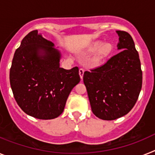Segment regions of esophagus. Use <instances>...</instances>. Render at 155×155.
<instances>
[{"mask_svg":"<svg viewBox=\"0 0 155 155\" xmlns=\"http://www.w3.org/2000/svg\"><path fill=\"white\" fill-rule=\"evenodd\" d=\"M79 74H80V78H81V80H82V79H83V77H84V69H83V68H80V69L79 70Z\"/></svg>","mask_w":155,"mask_h":155,"instance_id":"obj_1","label":"esophagus"}]
</instances>
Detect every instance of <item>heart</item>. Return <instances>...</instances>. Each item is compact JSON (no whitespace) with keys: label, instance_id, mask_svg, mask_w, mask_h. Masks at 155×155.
Here are the masks:
<instances>
[{"label":"heart","instance_id":"obj_1","mask_svg":"<svg viewBox=\"0 0 155 155\" xmlns=\"http://www.w3.org/2000/svg\"><path fill=\"white\" fill-rule=\"evenodd\" d=\"M112 49L113 47H112L111 44L108 43V42L103 43L102 41H97L90 45L87 51L88 53H94L96 52L95 56H94V61L97 63H99V62L102 61L105 58H107L108 55L112 51Z\"/></svg>","mask_w":155,"mask_h":155}]
</instances>
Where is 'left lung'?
Masks as SVG:
<instances>
[{
  "instance_id": "8db88e82",
  "label": "left lung",
  "mask_w": 155,
  "mask_h": 155,
  "mask_svg": "<svg viewBox=\"0 0 155 155\" xmlns=\"http://www.w3.org/2000/svg\"><path fill=\"white\" fill-rule=\"evenodd\" d=\"M117 50L104 65L84 74L93 114L105 120L126 115L135 106L142 88L141 64L132 36L117 31Z\"/></svg>"
}]
</instances>
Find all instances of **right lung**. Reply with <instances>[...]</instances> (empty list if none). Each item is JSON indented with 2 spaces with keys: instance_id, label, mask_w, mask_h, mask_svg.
<instances>
[{
  "instance_id": "add662e5",
  "label": "right lung",
  "mask_w": 155,
  "mask_h": 155,
  "mask_svg": "<svg viewBox=\"0 0 155 155\" xmlns=\"http://www.w3.org/2000/svg\"><path fill=\"white\" fill-rule=\"evenodd\" d=\"M38 31L23 38L14 54L10 84L15 101L27 115L50 120L63 113L70 92L80 81L78 67H60L61 53Z\"/></svg>"
}]
</instances>
